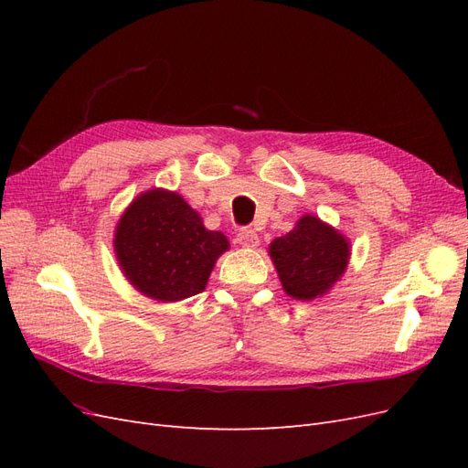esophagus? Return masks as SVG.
Returning <instances> with one entry per match:
<instances>
[{"mask_svg": "<svg viewBox=\"0 0 468 468\" xmlns=\"http://www.w3.org/2000/svg\"><path fill=\"white\" fill-rule=\"evenodd\" d=\"M236 239H238V244H242L244 248H256L260 244L258 234L253 232L251 229H242V230H239Z\"/></svg>", "mask_w": 468, "mask_h": 468, "instance_id": "34e87169", "label": "esophagus"}]
</instances>
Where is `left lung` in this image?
<instances>
[{
  "label": "left lung",
  "instance_id": "obj_1",
  "mask_svg": "<svg viewBox=\"0 0 468 468\" xmlns=\"http://www.w3.org/2000/svg\"><path fill=\"white\" fill-rule=\"evenodd\" d=\"M282 289L292 299L313 301L342 277L349 260L347 239L316 217H303L269 246Z\"/></svg>",
  "mask_w": 468,
  "mask_h": 468
}]
</instances>
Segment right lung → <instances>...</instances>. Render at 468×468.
Here are the masks:
<instances>
[{
	"mask_svg": "<svg viewBox=\"0 0 468 468\" xmlns=\"http://www.w3.org/2000/svg\"><path fill=\"white\" fill-rule=\"evenodd\" d=\"M229 250L177 193L152 189L124 210L115 232L122 273L152 299L181 301L201 292L217 258Z\"/></svg>",
	"mask_w": 468,
	"mask_h": 468,
	"instance_id": "right-lung-1",
	"label": "right lung"
}]
</instances>
